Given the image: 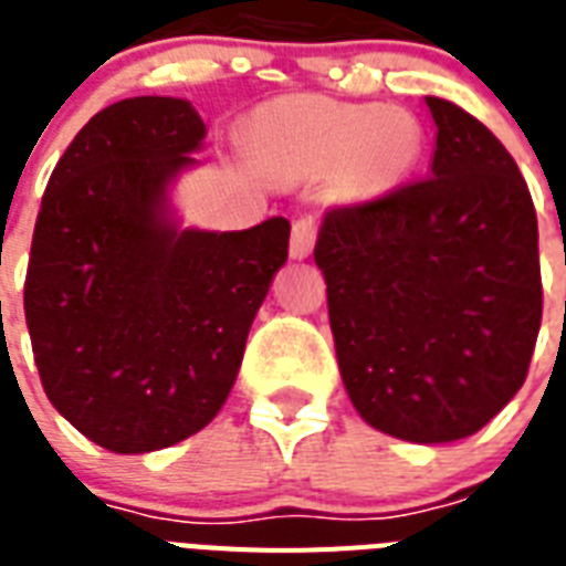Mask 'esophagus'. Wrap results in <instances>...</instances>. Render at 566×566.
Returning <instances> with one entry per match:
<instances>
[{
	"label": "esophagus",
	"instance_id": "1",
	"mask_svg": "<svg viewBox=\"0 0 566 566\" xmlns=\"http://www.w3.org/2000/svg\"><path fill=\"white\" fill-rule=\"evenodd\" d=\"M317 243V222L314 220H296L293 222L291 234V255L293 258H308L311 249Z\"/></svg>",
	"mask_w": 566,
	"mask_h": 566
}]
</instances>
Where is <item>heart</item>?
<instances>
[{
    "mask_svg": "<svg viewBox=\"0 0 566 566\" xmlns=\"http://www.w3.org/2000/svg\"><path fill=\"white\" fill-rule=\"evenodd\" d=\"M252 140L270 167L287 176L337 170L346 193L396 188L413 170L422 128L402 108L353 105L328 96H287L258 111Z\"/></svg>",
    "mask_w": 566,
    "mask_h": 566,
    "instance_id": "obj_1",
    "label": "heart"
}]
</instances>
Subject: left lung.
<instances>
[{"label":"left lung","instance_id":"obj_1","mask_svg":"<svg viewBox=\"0 0 566 566\" xmlns=\"http://www.w3.org/2000/svg\"><path fill=\"white\" fill-rule=\"evenodd\" d=\"M431 176L332 208L314 261L346 394L373 429L470 438L526 381L544 314L537 213L509 149L426 96Z\"/></svg>","mask_w":566,"mask_h":566}]
</instances>
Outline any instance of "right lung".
Masks as SVG:
<instances>
[{
    "label": "right lung",
    "mask_w": 566,
    "mask_h": 566,
    "mask_svg": "<svg viewBox=\"0 0 566 566\" xmlns=\"http://www.w3.org/2000/svg\"><path fill=\"white\" fill-rule=\"evenodd\" d=\"M202 137L190 102H114L66 146L34 222L22 302L40 381L119 455L172 447L217 417L287 261L284 217L222 234L167 220V181Z\"/></svg>",
    "instance_id": "1"
}]
</instances>
